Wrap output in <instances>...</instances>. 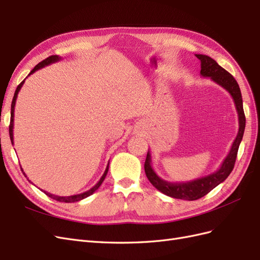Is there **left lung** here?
<instances>
[{"mask_svg":"<svg viewBox=\"0 0 260 260\" xmlns=\"http://www.w3.org/2000/svg\"><path fill=\"white\" fill-rule=\"evenodd\" d=\"M195 56L201 60V76L209 78L210 80L222 86L225 91L230 93L239 116V132L230 148L229 154L226 155L221 166L217 171L205 177L187 181V182H169V181L161 179L153 169L151 164V153H149V151L147 152L144 169L149 182L165 195L185 201H195L203 198L229 177L233 170L238 149L244 135V129H245V115H244L243 111V100L237 80L234 79L231 74L228 73L221 66H219L215 59H212L207 55L195 54Z\"/></svg>","mask_w":260,"mask_h":260,"instance_id":"left-lung-1","label":"left lung"}]
</instances>
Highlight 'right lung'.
I'll list each match as a JSON object with an SVG mask.
<instances>
[{
	"label": "right lung",
	"instance_id": "1",
	"mask_svg": "<svg viewBox=\"0 0 260 260\" xmlns=\"http://www.w3.org/2000/svg\"><path fill=\"white\" fill-rule=\"evenodd\" d=\"M60 59H61V57H59L58 55H52V56H50V57H48V58H45V59L42 60L41 62H39V64H38L32 70H31L30 74H29L28 76L32 75L34 73L37 72V70L41 69V68H43V67H45V66H49V65H51V64H54V62L59 61ZM25 80H26V79H23V81H21V83L17 86V89H16V91H15V94H14L13 101H12V107H11V123H10V138H11V141H12V144H14L13 129H14V111H15V104H16V100H17L18 92L20 91V89H21V86L23 85V83H25ZM108 167H109V162H108L107 167H106V169H105V171H104V174H103V176L101 177L99 182H98L95 185H94L92 188H90L89 191H86V192H83V193H80V194H77V195H70V196H57V195L51 194V193H49V192H45V191H43V192H44L46 195H48L49 198H51V199H53V200H55V201H58V202H64V203H75V202H79V201H81V200H83V199H85V198H88V196L92 195V194H93L94 192H95V191L98 190V188L101 186V184L103 183V181H104V179H105V177H106V175H107V172H108ZM21 171H22V168H21ZM23 175H25V177H27L25 172H23Z\"/></svg>",
	"mask_w": 260,
	"mask_h": 260
}]
</instances>
